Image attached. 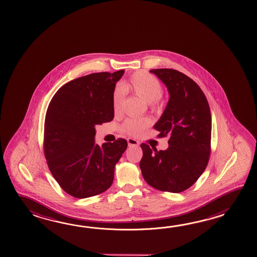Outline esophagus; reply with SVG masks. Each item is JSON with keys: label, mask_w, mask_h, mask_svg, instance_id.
<instances>
[{"label": "esophagus", "mask_w": 257, "mask_h": 257, "mask_svg": "<svg viewBox=\"0 0 257 257\" xmlns=\"http://www.w3.org/2000/svg\"><path fill=\"white\" fill-rule=\"evenodd\" d=\"M127 144H128V146L131 147V146H139V142H137L136 140H134V139H127Z\"/></svg>", "instance_id": "34e87169"}]
</instances>
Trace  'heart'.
<instances>
[{"label":"heart","mask_w":257,"mask_h":257,"mask_svg":"<svg viewBox=\"0 0 257 257\" xmlns=\"http://www.w3.org/2000/svg\"><path fill=\"white\" fill-rule=\"evenodd\" d=\"M126 91L136 94L140 98L148 102L150 107L154 111L162 108V84L156 77L145 71L135 72L130 78L128 82L123 84ZM124 98V92L122 88L116 87L113 92L112 104L115 113H118ZM151 125V120L148 117H132L127 118L122 125V131L131 136H139Z\"/></svg>","instance_id":"b5f03b06"}]
</instances>
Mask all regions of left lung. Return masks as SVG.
<instances>
[{"mask_svg":"<svg viewBox=\"0 0 257 257\" xmlns=\"http://www.w3.org/2000/svg\"><path fill=\"white\" fill-rule=\"evenodd\" d=\"M168 89L169 101L154 125L159 138L169 137L165 151L142 143V176L153 188L180 193L194 185L208 165L211 114L202 90L191 78L173 69L150 71Z\"/></svg>","mask_w":257,"mask_h":257,"instance_id":"obj_1","label":"left lung"}]
</instances>
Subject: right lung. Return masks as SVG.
<instances>
[{
	"instance_id": "add662e5",
	"label": "right lung",
	"mask_w": 257,
	"mask_h": 257,
	"mask_svg": "<svg viewBox=\"0 0 257 257\" xmlns=\"http://www.w3.org/2000/svg\"><path fill=\"white\" fill-rule=\"evenodd\" d=\"M125 71L97 72L67 82L51 99L44 153L55 180L69 195L86 198L109 188L127 147L124 139L95 144V126L114 118L112 96Z\"/></svg>"
}]
</instances>
